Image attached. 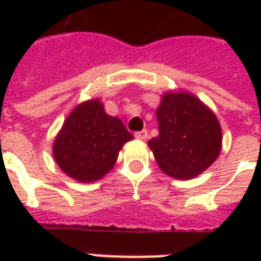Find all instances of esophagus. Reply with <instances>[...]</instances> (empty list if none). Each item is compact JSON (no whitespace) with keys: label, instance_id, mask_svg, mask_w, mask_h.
Wrapping results in <instances>:
<instances>
[{"label":"esophagus","instance_id":"34e87169","mask_svg":"<svg viewBox=\"0 0 261 261\" xmlns=\"http://www.w3.org/2000/svg\"><path fill=\"white\" fill-rule=\"evenodd\" d=\"M137 140H147L148 137V131L147 130H141V131H137L136 134H134Z\"/></svg>","mask_w":261,"mask_h":261}]
</instances>
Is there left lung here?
I'll list each match as a JSON object with an SVG mask.
<instances>
[{
	"label": "left lung",
	"mask_w": 261,
	"mask_h": 261,
	"mask_svg": "<svg viewBox=\"0 0 261 261\" xmlns=\"http://www.w3.org/2000/svg\"><path fill=\"white\" fill-rule=\"evenodd\" d=\"M159 134L148 141L159 168L175 179L196 177L218 158L222 130L217 116L189 92H168L156 109Z\"/></svg>",
	"instance_id": "8db88e82"
}]
</instances>
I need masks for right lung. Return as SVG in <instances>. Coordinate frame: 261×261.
Wrapping results in <instances>:
<instances>
[{
  "instance_id": "1",
  "label": "right lung",
  "mask_w": 261,
  "mask_h": 261,
  "mask_svg": "<svg viewBox=\"0 0 261 261\" xmlns=\"http://www.w3.org/2000/svg\"><path fill=\"white\" fill-rule=\"evenodd\" d=\"M133 136L121 120L109 116L99 99L81 103L56 137V164L74 180L91 183L113 169L119 151Z\"/></svg>"
}]
</instances>
